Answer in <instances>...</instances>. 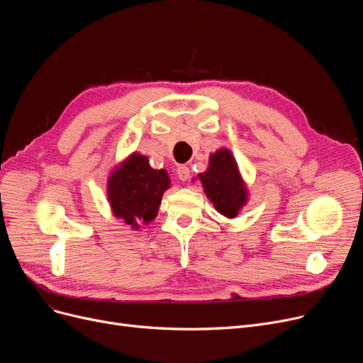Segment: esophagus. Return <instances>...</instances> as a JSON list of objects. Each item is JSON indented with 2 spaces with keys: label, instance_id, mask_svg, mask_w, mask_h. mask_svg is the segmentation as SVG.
Here are the masks:
<instances>
[{
  "label": "esophagus",
  "instance_id": "1",
  "mask_svg": "<svg viewBox=\"0 0 363 363\" xmlns=\"http://www.w3.org/2000/svg\"><path fill=\"white\" fill-rule=\"evenodd\" d=\"M177 173H178V178L181 181H186L188 178H190V167H188V166H179Z\"/></svg>",
  "mask_w": 363,
  "mask_h": 363
}]
</instances>
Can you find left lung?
I'll use <instances>...</instances> for the list:
<instances>
[{
  "mask_svg": "<svg viewBox=\"0 0 363 363\" xmlns=\"http://www.w3.org/2000/svg\"><path fill=\"white\" fill-rule=\"evenodd\" d=\"M199 179L216 212L225 218H235L246 206L249 200L247 188L230 150L219 148L212 152L208 169L199 173Z\"/></svg>",
  "mask_w": 363,
  "mask_h": 363,
  "instance_id": "1",
  "label": "left lung"
}]
</instances>
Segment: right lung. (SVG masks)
<instances>
[{"label":"right lung","mask_w":363,"mask_h":363,"mask_svg":"<svg viewBox=\"0 0 363 363\" xmlns=\"http://www.w3.org/2000/svg\"><path fill=\"white\" fill-rule=\"evenodd\" d=\"M167 188V172L152 169L145 155L132 152L109 173L106 193L113 215L130 228L139 230L157 216Z\"/></svg>","instance_id":"add662e5"}]
</instances>
